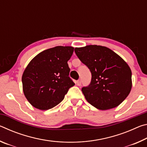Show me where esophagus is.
<instances>
[{
	"label": "esophagus",
	"instance_id": "obj_1",
	"mask_svg": "<svg viewBox=\"0 0 147 147\" xmlns=\"http://www.w3.org/2000/svg\"><path fill=\"white\" fill-rule=\"evenodd\" d=\"M76 85H77V86H81V84H82V82H81V80H77V81H76Z\"/></svg>",
	"mask_w": 147,
	"mask_h": 147
}]
</instances>
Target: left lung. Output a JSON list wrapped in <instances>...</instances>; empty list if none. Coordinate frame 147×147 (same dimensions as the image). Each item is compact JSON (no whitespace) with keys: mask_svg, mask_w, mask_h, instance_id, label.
Returning a JSON list of instances; mask_svg holds the SVG:
<instances>
[{"mask_svg":"<svg viewBox=\"0 0 147 147\" xmlns=\"http://www.w3.org/2000/svg\"><path fill=\"white\" fill-rule=\"evenodd\" d=\"M91 73V81L82 91L89 104L101 110L118 106L131 91V71L127 63L108 47L87 45L74 49Z\"/></svg>","mask_w":147,"mask_h":147,"instance_id":"obj_1","label":"left lung"}]
</instances>
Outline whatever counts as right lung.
I'll return each mask as SVG.
<instances>
[{
  "label": "right lung",
  "instance_id": "add662e5",
  "mask_svg": "<svg viewBox=\"0 0 147 147\" xmlns=\"http://www.w3.org/2000/svg\"><path fill=\"white\" fill-rule=\"evenodd\" d=\"M74 47L57 46L41 52L30 61L22 76L23 90L32 106L47 110L63 100L74 85L67 61Z\"/></svg>",
  "mask_w": 147,
  "mask_h": 147
}]
</instances>
